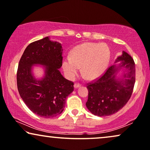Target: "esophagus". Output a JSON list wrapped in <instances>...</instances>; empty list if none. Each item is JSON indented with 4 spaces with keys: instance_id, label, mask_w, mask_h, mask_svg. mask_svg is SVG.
I'll use <instances>...</instances> for the list:
<instances>
[{
    "instance_id": "esophagus-1",
    "label": "esophagus",
    "mask_w": 150,
    "mask_h": 150,
    "mask_svg": "<svg viewBox=\"0 0 150 150\" xmlns=\"http://www.w3.org/2000/svg\"><path fill=\"white\" fill-rule=\"evenodd\" d=\"M81 85L80 83H75L74 86L75 88H79V87H81Z\"/></svg>"
}]
</instances>
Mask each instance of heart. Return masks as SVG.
Instances as JSON below:
<instances>
[{
  "label": "heart",
  "instance_id": "b5f03b06",
  "mask_svg": "<svg viewBox=\"0 0 150 150\" xmlns=\"http://www.w3.org/2000/svg\"><path fill=\"white\" fill-rule=\"evenodd\" d=\"M110 59V50L105 44L85 43L74 49L71 56L62 61V67L68 78L73 79L81 71L88 79H93L104 71Z\"/></svg>",
  "mask_w": 150,
  "mask_h": 150
}]
</instances>
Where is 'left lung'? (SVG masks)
Segmentation results:
<instances>
[{"label":"left lung","mask_w":150,"mask_h":150,"mask_svg":"<svg viewBox=\"0 0 150 150\" xmlns=\"http://www.w3.org/2000/svg\"><path fill=\"white\" fill-rule=\"evenodd\" d=\"M121 61L117 67L110 66L99 78L87 84L88 98L86 106L95 115L99 117L111 115L123 108L132 97L136 81V65L134 59L123 51L116 62ZM126 68L124 79L115 78L118 68Z\"/></svg>","instance_id":"1"}]
</instances>
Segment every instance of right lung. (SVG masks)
<instances>
[{"instance_id": "right-lung-1", "label": "right lung", "mask_w": 150, "mask_h": 150, "mask_svg": "<svg viewBox=\"0 0 150 150\" xmlns=\"http://www.w3.org/2000/svg\"><path fill=\"white\" fill-rule=\"evenodd\" d=\"M62 46L47 37L30 43L25 49L16 73L18 91L31 111L51 118L63 111L66 99L74 90V83L62 76ZM46 66L45 76L36 80L32 74L33 64Z\"/></svg>"}]
</instances>
